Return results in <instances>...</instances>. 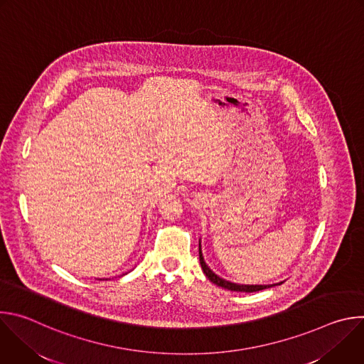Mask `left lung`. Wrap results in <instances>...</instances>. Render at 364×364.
<instances>
[{
  "instance_id": "obj_1",
  "label": "left lung",
  "mask_w": 364,
  "mask_h": 364,
  "mask_svg": "<svg viewBox=\"0 0 364 364\" xmlns=\"http://www.w3.org/2000/svg\"><path fill=\"white\" fill-rule=\"evenodd\" d=\"M198 256H200V265H201V269L204 272V275L209 278L210 282L216 284L218 287H222L225 289H229V291H235V292H256V291H262V289H267V288H272V287H277V285H281L282 282H278V284H271V285H245V284H236V282H230V281H226L223 278H220L218 274H215L209 265H207L204 262V257H203V252H201V239H198Z\"/></svg>"
}]
</instances>
